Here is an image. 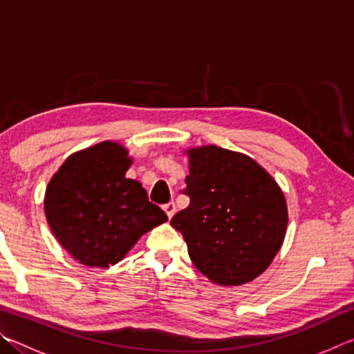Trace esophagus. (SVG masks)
<instances>
[{
  "label": "esophagus",
  "mask_w": 354,
  "mask_h": 354,
  "mask_svg": "<svg viewBox=\"0 0 354 354\" xmlns=\"http://www.w3.org/2000/svg\"><path fill=\"white\" fill-rule=\"evenodd\" d=\"M162 209L165 211L167 217H169V218H171L173 215H175V212H176V206H175V203H173V201L167 203V205H164V206H162Z\"/></svg>",
  "instance_id": "34e87169"
}]
</instances>
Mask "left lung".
I'll list each match as a JSON object with an SVG mask.
<instances>
[{
  "label": "left lung",
  "mask_w": 354,
  "mask_h": 354,
  "mask_svg": "<svg viewBox=\"0 0 354 354\" xmlns=\"http://www.w3.org/2000/svg\"><path fill=\"white\" fill-rule=\"evenodd\" d=\"M189 156L190 173L181 192L190 203L170 225L183 234L195 267L212 283H250L283 245V192L245 154L209 145L190 149Z\"/></svg>",
  "instance_id": "8db88e82"
}]
</instances>
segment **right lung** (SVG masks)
<instances>
[{
    "label": "right lung",
    "instance_id": "right-lung-1",
    "mask_svg": "<svg viewBox=\"0 0 354 354\" xmlns=\"http://www.w3.org/2000/svg\"><path fill=\"white\" fill-rule=\"evenodd\" d=\"M129 165L122 145L101 142L70 156L48 184V225L84 266H113L147 231L167 221L142 184L124 176Z\"/></svg>",
    "mask_w": 354,
    "mask_h": 354
}]
</instances>
